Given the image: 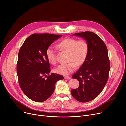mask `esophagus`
Instances as JSON below:
<instances>
[{
  "label": "esophagus",
  "mask_w": 126,
  "mask_h": 126,
  "mask_svg": "<svg viewBox=\"0 0 126 126\" xmlns=\"http://www.w3.org/2000/svg\"><path fill=\"white\" fill-rule=\"evenodd\" d=\"M64 78V79H66V80H69L71 78V77H69V76H65Z\"/></svg>",
  "instance_id": "esophagus-1"
}]
</instances>
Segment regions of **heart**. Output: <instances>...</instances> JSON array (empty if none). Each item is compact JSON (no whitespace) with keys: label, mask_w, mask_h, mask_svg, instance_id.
<instances>
[{"label":"heart","mask_w":126,"mask_h":126,"mask_svg":"<svg viewBox=\"0 0 126 126\" xmlns=\"http://www.w3.org/2000/svg\"><path fill=\"white\" fill-rule=\"evenodd\" d=\"M57 47L61 50L68 52V62L67 64H62L55 68V71L63 76H67L74 71L77 66L84 63L88 54L89 45L85 40H79L67 38L60 41ZM46 57L49 62L52 64L57 63L56 50L52 47H49L46 50Z\"/></svg>","instance_id":"obj_1"}]
</instances>
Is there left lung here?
<instances>
[{
    "mask_svg": "<svg viewBox=\"0 0 126 126\" xmlns=\"http://www.w3.org/2000/svg\"><path fill=\"white\" fill-rule=\"evenodd\" d=\"M73 36L83 38L89 45L85 62L72 75V78L78 80L79 86L71 91L76 100L87 102L99 96L108 81L110 70L108 50L104 42L93 32L76 33Z\"/></svg>",
    "mask_w": 126,
    "mask_h": 126,
    "instance_id": "1",
    "label": "left lung"
}]
</instances>
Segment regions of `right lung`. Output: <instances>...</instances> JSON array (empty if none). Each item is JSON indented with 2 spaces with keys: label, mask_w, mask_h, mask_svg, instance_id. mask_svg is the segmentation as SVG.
<instances>
[{
  "label": "right lung",
  "mask_w": 126,
  "mask_h": 126,
  "mask_svg": "<svg viewBox=\"0 0 126 126\" xmlns=\"http://www.w3.org/2000/svg\"><path fill=\"white\" fill-rule=\"evenodd\" d=\"M62 35L34 33L24 41L18 54L17 72L21 90L30 99L43 102L54 93L56 82L63 76L50 74L47 49ZM47 77L46 79L44 77Z\"/></svg>",
  "instance_id": "1"
}]
</instances>
